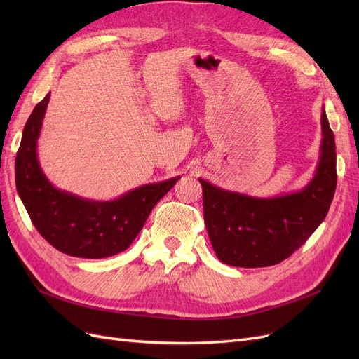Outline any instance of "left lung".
I'll use <instances>...</instances> for the list:
<instances>
[{"label": "left lung", "instance_id": "left-lung-1", "mask_svg": "<svg viewBox=\"0 0 359 359\" xmlns=\"http://www.w3.org/2000/svg\"><path fill=\"white\" fill-rule=\"evenodd\" d=\"M320 157L306 187L276 198L227 191L199 178L203 219L214 252L240 268L277 265L306 243L325 220L335 186V140L325 107L320 116Z\"/></svg>", "mask_w": 359, "mask_h": 359}]
</instances>
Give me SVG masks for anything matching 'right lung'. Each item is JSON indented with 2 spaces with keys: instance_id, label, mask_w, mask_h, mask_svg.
Masks as SVG:
<instances>
[{
  "instance_id": "add662e5",
  "label": "right lung",
  "mask_w": 359,
  "mask_h": 359,
  "mask_svg": "<svg viewBox=\"0 0 359 359\" xmlns=\"http://www.w3.org/2000/svg\"><path fill=\"white\" fill-rule=\"evenodd\" d=\"M50 93L29 115L16 154L19 198L39 233L60 252L102 259L124 252L142 229L156 203L180 177L147 184L114 201H91L57 189L41 170L37 140Z\"/></svg>"
}]
</instances>
